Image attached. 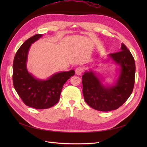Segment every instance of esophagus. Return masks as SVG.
Instances as JSON below:
<instances>
[{
  "label": "esophagus",
  "instance_id": "1",
  "mask_svg": "<svg viewBox=\"0 0 147 147\" xmlns=\"http://www.w3.org/2000/svg\"><path fill=\"white\" fill-rule=\"evenodd\" d=\"M83 70L82 67H77L76 69V70H75V74L78 75H82V74L83 72Z\"/></svg>",
  "mask_w": 147,
  "mask_h": 147
}]
</instances>
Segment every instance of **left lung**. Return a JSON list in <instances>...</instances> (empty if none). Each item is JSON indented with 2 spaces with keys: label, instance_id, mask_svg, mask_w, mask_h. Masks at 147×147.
Returning a JSON list of instances; mask_svg holds the SVG:
<instances>
[{
  "label": "left lung",
  "instance_id": "1",
  "mask_svg": "<svg viewBox=\"0 0 147 147\" xmlns=\"http://www.w3.org/2000/svg\"><path fill=\"white\" fill-rule=\"evenodd\" d=\"M107 62L118 66V78L113 84H105L99 74L90 69L82 76L83 94L86 103L95 110H116L129 98L134 85L136 65L130 51L121 43V51L107 55Z\"/></svg>",
  "mask_w": 147,
  "mask_h": 147
}]
</instances>
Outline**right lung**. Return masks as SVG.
I'll return each instance as SVG.
<instances>
[{"instance_id": "add662e5", "label": "right lung", "mask_w": 147, "mask_h": 147, "mask_svg": "<svg viewBox=\"0 0 147 147\" xmlns=\"http://www.w3.org/2000/svg\"><path fill=\"white\" fill-rule=\"evenodd\" d=\"M42 35L36 34L24 42L17 51L13 64V83L16 91L26 105L36 109H48L57 103L64 83L75 74L71 70L42 80L29 72L27 61L30 47Z\"/></svg>"}]
</instances>
